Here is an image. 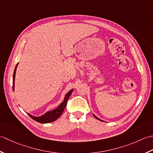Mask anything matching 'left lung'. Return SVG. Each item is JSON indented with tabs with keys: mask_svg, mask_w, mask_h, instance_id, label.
<instances>
[{
	"mask_svg": "<svg viewBox=\"0 0 153 153\" xmlns=\"http://www.w3.org/2000/svg\"><path fill=\"white\" fill-rule=\"evenodd\" d=\"M93 116H94V117L96 118V119H97V120H100V121H103V120H100V119H99V118H98V117H96L94 114H93Z\"/></svg>",
	"mask_w": 153,
	"mask_h": 153,
	"instance_id": "1",
	"label": "left lung"
}]
</instances>
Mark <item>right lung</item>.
Instances as JSON below:
<instances>
[{"label":"right lung","instance_id":"1","mask_svg":"<svg viewBox=\"0 0 153 153\" xmlns=\"http://www.w3.org/2000/svg\"><path fill=\"white\" fill-rule=\"evenodd\" d=\"M18 63H17L16 66L15 67V69L14 71V74H13V85H12V88H13V91L14 90V81H15V74H16V68L18 66ZM73 89L71 90L69 92H68L67 94L65 95V98L63 102L61 103V104L59 105V106L55 109L51 111H48V112H46L45 114H44L43 115L39 117H35L33 116L32 115L30 114H27L30 116V117L31 118H32L33 120H35L37 122L41 123H50L52 122V121H54L55 120H56L57 119L60 117L63 112L65 110V108H66L67 106V100L68 98L70 97V96L71 95L73 92Z\"/></svg>","mask_w":153,"mask_h":153}]
</instances>
